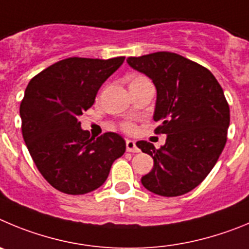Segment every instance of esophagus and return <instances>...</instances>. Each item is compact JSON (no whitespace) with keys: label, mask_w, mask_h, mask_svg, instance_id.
I'll list each match as a JSON object with an SVG mask.
<instances>
[{"label":"esophagus","mask_w":249,"mask_h":249,"mask_svg":"<svg viewBox=\"0 0 249 249\" xmlns=\"http://www.w3.org/2000/svg\"><path fill=\"white\" fill-rule=\"evenodd\" d=\"M126 151L139 152V147L136 146L135 141H134V140H126Z\"/></svg>","instance_id":"1"}]
</instances>
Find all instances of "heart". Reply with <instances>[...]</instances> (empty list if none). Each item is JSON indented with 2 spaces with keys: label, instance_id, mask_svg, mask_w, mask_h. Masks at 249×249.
Here are the masks:
<instances>
[{
  "label": "heart",
  "instance_id": "b5f03b06",
  "mask_svg": "<svg viewBox=\"0 0 249 249\" xmlns=\"http://www.w3.org/2000/svg\"><path fill=\"white\" fill-rule=\"evenodd\" d=\"M147 78L144 77V75H135V77H133L131 79H130L129 82V87H134V86H138V84H140V83H144V82H147ZM123 127H124V130H126V131H131V130L134 129V126L131 124H129V123H126V124L123 125Z\"/></svg>",
  "mask_w": 249,
  "mask_h": 249
}]
</instances>
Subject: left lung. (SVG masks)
Returning <instances> with one entry per match:
<instances>
[{
  "label": "left lung",
  "instance_id": "obj_1",
  "mask_svg": "<svg viewBox=\"0 0 249 249\" xmlns=\"http://www.w3.org/2000/svg\"><path fill=\"white\" fill-rule=\"evenodd\" d=\"M127 64L155 84L156 134L166 142L136 146L154 159V167L141 178L149 191L165 197L181 196L200 185L213 169L227 141L230 107L211 71L171 52L129 57Z\"/></svg>",
  "mask_w": 249,
  "mask_h": 249
}]
</instances>
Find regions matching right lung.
<instances>
[{"mask_svg": "<svg viewBox=\"0 0 249 249\" xmlns=\"http://www.w3.org/2000/svg\"><path fill=\"white\" fill-rule=\"evenodd\" d=\"M124 59L67 58L28 83L19 107L22 135L38 171L58 191L84 195L97 190L125 152L119 134L90 138L78 120Z\"/></svg>", "mask_w": 249, "mask_h": 249, "instance_id": "add662e5", "label": "right lung"}]
</instances>
